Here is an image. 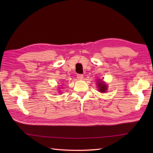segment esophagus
Wrapping results in <instances>:
<instances>
[{"label":"esophagus","mask_w":153,"mask_h":153,"mask_svg":"<svg viewBox=\"0 0 153 153\" xmlns=\"http://www.w3.org/2000/svg\"><path fill=\"white\" fill-rule=\"evenodd\" d=\"M77 77L78 79H83V74H77Z\"/></svg>","instance_id":"esophagus-1"}]
</instances>
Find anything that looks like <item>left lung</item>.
Wrapping results in <instances>:
<instances>
[{"mask_svg":"<svg viewBox=\"0 0 153 153\" xmlns=\"http://www.w3.org/2000/svg\"><path fill=\"white\" fill-rule=\"evenodd\" d=\"M98 87H99V90L100 92L101 93H104L106 92V91L107 89V87L105 83H104L101 81L98 82Z\"/></svg>","mask_w":153,"mask_h":153,"instance_id":"left-lung-1","label":"left lung"}]
</instances>
